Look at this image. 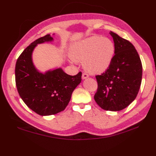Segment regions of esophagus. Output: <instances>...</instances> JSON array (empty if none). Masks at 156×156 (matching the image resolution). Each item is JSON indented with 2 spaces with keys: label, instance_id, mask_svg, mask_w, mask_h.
Instances as JSON below:
<instances>
[{
  "label": "esophagus",
  "instance_id": "1",
  "mask_svg": "<svg viewBox=\"0 0 156 156\" xmlns=\"http://www.w3.org/2000/svg\"><path fill=\"white\" fill-rule=\"evenodd\" d=\"M82 78L83 80H84V79H87V78H88V75L87 74H86V73H83V74H82Z\"/></svg>",
  "mask_w": 156,
  "mask_h": 156
}]
</instances>
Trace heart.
I'll list each match as a JSON object with an SVG mask.
<instances>
[{"mask_svg": "<svg viewBox=\"0 0 156 156\" xmlns=\"http://www.w3.org/2000/svg\"><path fill=\"white\" fill-rule=\"evenodd\" d=\"M115 54V45L110 39L92 36L73 44L70 57L83 62V67L92 74H100L110 66Z\"/></svg>", "mask_w": 156, "mask_h": 156, "instance_id": "heart-1", "label": "heart"}]
</instances>
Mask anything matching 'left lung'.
Here are the masks:
<instances>
[{
  "mask_svg": "<svg viewBox=\"0 0 156 156\" xmlns=\"http://www.w3.org/2000/svg\"><path fill=\"white\" fill-rule=\"evenodd\" d=\"M115 43V55L108 68L96 76L98 82L94 100L106 111H119L133 102L142 78L140 56L131 42L111 31Z\"/></svg>",
  "mask_w": 156,
  "mask_h": 156,
  "instance_id": "obj_1",
  "label": "left lung"
}]
</instances>
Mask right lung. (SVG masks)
<instances>
[{"label": "right lung", "instance_id": "1", "mask_svg": "<svg viewBox=\"0 0 156 156\" xmlns=\"http://www.w3.org/2000/svg\"><path fill=\"white\" fill-rule=\"evenodd\" d=\"M53 41L54 38L48 34L31 43L20 55L15 66V82L19 96L29 108L41 116L64 111L73 91L82 80V72L70 76L62 68L42 72L35 67L33 61L35 48L38 44Z\"/></svg>", "mask_w": 156, "mask_h": 156}]
</instances>
